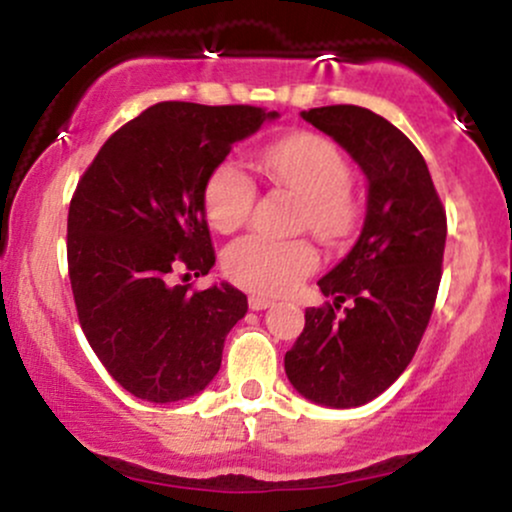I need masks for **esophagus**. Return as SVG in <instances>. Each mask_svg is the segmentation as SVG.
Returning <instances> with one entry per match:
<instances>
[{
  "label": "esophagus",
  "instance_id": "34e87169",
  "mask_svg": "<svg viewBox=\"0 0 512 512\" xmlns=\"http://www.w3.org/2000/svg\"><path fill=\"white\" fill-rule=\"evenodd\" d=\"M248 305L252 310H264V308H269V305H274V301L272 298L262 296V293H252V296L248 298Z\"/></svg>",
  "mask_w": 512,
  "mask_h": 512
}]
</instances>
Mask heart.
Returning a JSON list of instances; mask_svg holds the SVG:
<instances>
[{"mask_svg": "<svg viewBox=\"0 0 512 512\" xmlns=\"http://www.w3.org/2000/svg\"><path fill=\"white\" fill-rule=\"evenodd\" d=\"M264 168L272 180L303 199L301 226L320 240L334 243L349 236L358 207L349 190L351 170L342 151L317 134H291L267 146ZM257 187L238 161H223L211 170L204 187V211L216 231H236L248 221ZM317 250L308 240H272L245 236L223 252V272L245 289L289 293L303 276L315 272Z\"/></svg>", "mask_w": 512, "mask_h": 512, "instance_id": "obj_1", "label": "heart"}]
</instances>
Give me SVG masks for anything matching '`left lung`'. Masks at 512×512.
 I'll list each match as a JSON object with an SVG mask.
<instances>
[{
    "label": "left lung",
    "instance_id": "obj_1",
    "mask_svg": "<svg viewBox=\"0 0 512 512\" xmlns=\"http://www.w3.org/2000/svg\"><path fill=\"white\" fill-rule=\"evenodd\" d=\"M301 115L361 166L368 204L356 245L317 281L334 303L305 310L284 368L310 402L361 407L395 383L419 349L443 274L448 219L424 156L385 117L358 105Z\"/></svg>",
    "mask_w": 512,
    "mask_h": 512
}]
</instances>
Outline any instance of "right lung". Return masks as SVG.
<instances>
[{
  "mask_svg": "<svg viewBox=\"0 0 512 512\" xmlns=\"http://www.w3.org/2000/svg\"><path fill=\"white\" fill-rule=\"evenodd\" d=\"M274 117L255 105L156 103L110 134L76 185L67 264L79 325L105 370L144 402L202 392L248 313L231 284L192 291L173 276L214 267L204 187L233 144Z\"/></svg>",
  "mask_w": 512,
  "mask_h": 512,
  "instance_id": "right-lung-1",
  "label": "right lung"
}]
</instances>
